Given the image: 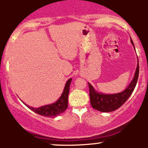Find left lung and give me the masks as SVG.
<instances>
[{
	"label": "left lung",
	"mask_w": 148,
	"mask_h": 148,
	"mask_svg": "<svg viewBox=\"0 0 148 148\" xmlns=\"http://www.w3.org/2000/svg\"><path fill=\"white\" fill-rule=\"evenodd\" d=\"M131 42L134 46L132 39H131ZM138 75H139V63H138L134 77L128 87L124 91L114 95H104V94L97 92L94 90L93 87L90 83H88L90 104L92 108L102 112H111L119 109L127 101L134 90L137 84Z\"/></svg>",
	"instance_id": "obj_1"
}]
</instances>
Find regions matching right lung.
I'll return each mask as SVG.
<instances>
[{
  "label": "right lung",
  "instance_id": "right-lung-1",
  "mask_svg": "<svg viewBox=\"0 0 148 148\" xmlns=\"http://www.w3.org/2000/svg\"><path fill=\"white\" fill-rule=\"evenodd\" d=\"M71 80H72V79L70 78L67 81L61 97L58 99V101H56L53 104L43 106L39 108H36V109L35 108L30 107L27 105V106L31 110H32L33 112L36 113V114H39V115L44 116L46 117H50V118H54V117L57 116L60 114L64 112L68 107V98Z\"/></svg>",
  "mask_w": 148,
  "mask_h": 148
}]
</instances>
